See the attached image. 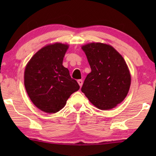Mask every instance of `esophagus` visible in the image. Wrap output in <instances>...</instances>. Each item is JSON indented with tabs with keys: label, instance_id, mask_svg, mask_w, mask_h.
Returning a JSON list of instances; mask_svg holds the SVG:
<instances>
[{
	"label": "esophagus",
	"instance_id": "1",
	"mask_svg": "<svg viewBox=\"0 0 156 156\" xmlns=\"http://www.w3.org/2000/svg\"><path fill=\"white\" fill-rule=\"evenodd\" d=\"M78 83L79 85H80V87H82V84H83V81H82V80H78Z\"/></svg>",
	"mask_w": 156,
	"mask_h": 156
}]
</instances>
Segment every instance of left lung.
<instances>
[{
    "instance_id": "1",
    "label": "left lung",
    "mask_w": 156,
    "mask_h": 156,
    "mask_svg": "<svg viewBox=\"0 0 156 156\" xmlns=\"http://www.w3.org/2000/svg\"><path fill=\"white\" fill-rule=\"evenodd\" d=\"M82 49L91 68L82 92L101 110L115 108L124 100L131 85L130 72L123 58L112 46L101 43H90Z\"/></svg>"
}]
</instances>
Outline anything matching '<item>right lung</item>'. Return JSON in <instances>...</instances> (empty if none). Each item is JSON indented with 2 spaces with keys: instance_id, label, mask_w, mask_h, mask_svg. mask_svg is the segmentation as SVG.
Segmentation results:
<instances>
[{
  "instance_id": "obj_1",
  "label": "right lung",
  "mask_w": 156,
  "mask_h": 156,
  "mask_svg": "<svg viewBox=\"0 0 156 156\" xmlns=\"http://www.w3.org/2000/svg\"><path fill=\"white\" fill-rule=\"evenodd\" d=\"M68 45L60 43L46 45L33 56L26 66L24 84L36 107L48 113L64 107L70 95L80 88L62 65Z\"/></svg>"
}]
</instances>
